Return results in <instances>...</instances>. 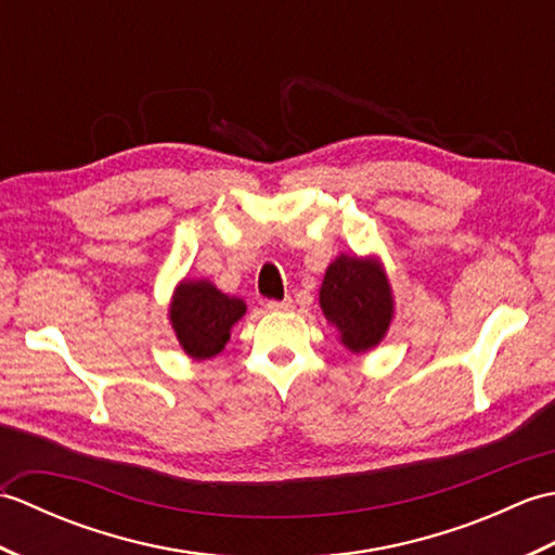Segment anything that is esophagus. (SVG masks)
Masks as SVG:
<instances>
[{"label":"esophagus","instance_id":"34e87169","mask_svg":"<svg viewBox=\"0 0 555 555\" xmlns=\"http://www.w3.org/2000/svg\"><path fill=\"white\" fill-rule=\"evenodd\" d=\"M293 308V300L284 298V300H269L267 302V310L271 312H288Z\"/></svg>","mask_w":555,"mask_h":555}]
</instances>
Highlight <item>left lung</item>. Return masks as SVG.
<instances>
[{"label": "left lung", "instance_id": "left-lung-1", "mask_svg": "<svg viewBox=\"0 0 555 555\" xmlns=\"http://www.w3.org/2000/svg\"><path fill=\"white\" fill-rule=\"evenodd\" d=\"M320 308L350 352L362 356L379 346L396 314L393 288L382 259L340 253L324 271Z\"/></svg>", "mask_w": 555, "mask_h": 555}]
</instances>
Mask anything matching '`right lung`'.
<instances>
[{
    "label": "right lung",
    "instance_id": "obj_1",
    "mask_svg": "<svg viewBox=\"0 0 555 555\" xmlns=\"http://www.w3.org/2000/svg\"><path fill=\"white\" fill-rule=\"evenodd\" d=\"M245 310L243 298L227 296L209 279H181L169 302V324L185 356L199 362L227 348Z\"/></svg>",
    "mask_w": 555,
    "mask_h": 555
}]
</instances>
